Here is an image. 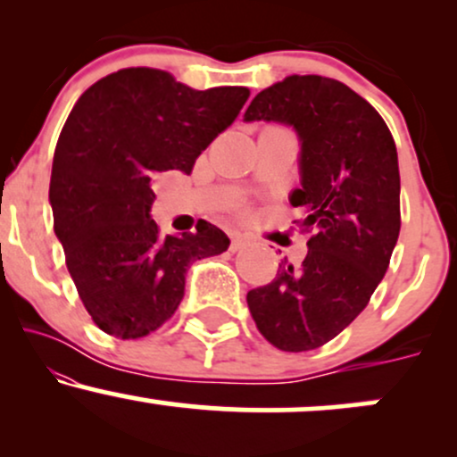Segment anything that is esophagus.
I'll return each instance as SVG.
<instances>
[{"label": "esophagus", "instance_id": "obj_1", "mask_svg": "<svg viewBox=\"0 0 457 457\" xmlns=\"http://www.w3.org/2000/svg\"><path fill=\"white\" fill-rule=\"evenodd\" d=\"M245 245H246V240L243 238V236H236V238H232V245H229V251H240V249H245Z\"/></svg>", "mask_w": 457, "mask_h": 457}]
</instances>
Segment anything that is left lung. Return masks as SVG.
<instances>
[{"instance_id": "1", "label": "left lung", "mask_w": 457, "mask_h": 457, "mask_svg": "<svg viewBox=\"0 0 457 457\" xmlns=\"http://www.w3.org/2000/svg\"><path fill=\"white\" fill-rule=\"evenodd\" d=\"M245 122L296 133L301 187L290 204L313 229L301 269L246 295L251 316L275 348L305 353L337 337L363 312L389 269L400 236L397 150L380 113L335 79L290 75L262 90Z\"/></svg>"}]
</instances>
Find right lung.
<instances>
[{
	"instance_id": "right-lung-1",
	"label": "right lung",
	"mask_w": 457,
	"mask_h": 457,
	"mask_svg": "<svg viewBox=\"0 0 457 457\" xmlns=\"http://www.w3.org/2000/svg\"><path fill=\"white\" fill-rule=\"evenodd\" d=\"M246 87L193 90L171 72L124 68L94 83L68 115L54 154L49 204L66 266L96 327L137 339L174 316L195 260L228 251L217 225L159 234L156 171L191 174L238 118Z\"/></svg>"
}]
</instances>
